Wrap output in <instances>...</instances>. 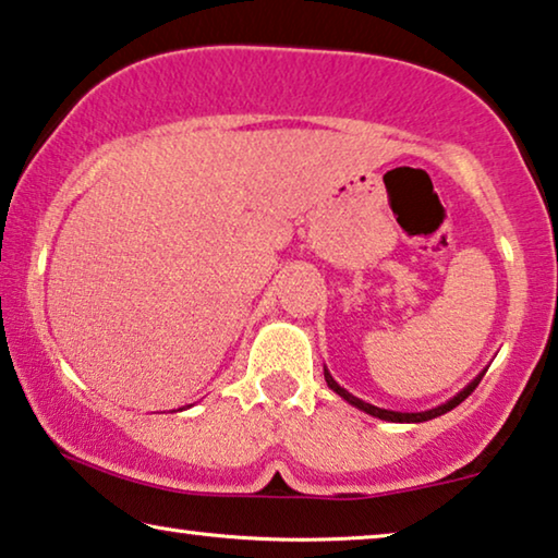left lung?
Here are the masks:
<instances>
[{"mask_svg": "<svg viewBox=\"0 0 558 558\" xmlns=\"http://www.w3.org/2000/svg\"><path fill=\"white\" fill-rule=\"evenodd\" d=\"M324 377H326V385H329V388H331L333 392H339V396L344 398L347 403H352L354 408H360V411H365V413H369V415H375V418L392 421V423H421V421H430V418H436V415H444L447 411H451V408H457L459 403H462L464 398H470L472 392H474V388H477L480 380H482V375H480L477 380L466 385V388H464L462 392H459V396H454V398L449 400V403H444V405H439V408H430V411H423V413H398V411H385V408L369 405V403H365V400L354 398L352 392H347L344 388H341V385H339L337 380H333V377H331L329 373H326V369H324Z\"/></svg>", "mask_w": 558, "mask_h": 558, "instance_id": "8db88e82", "label": "left lung"}]
</instances>
